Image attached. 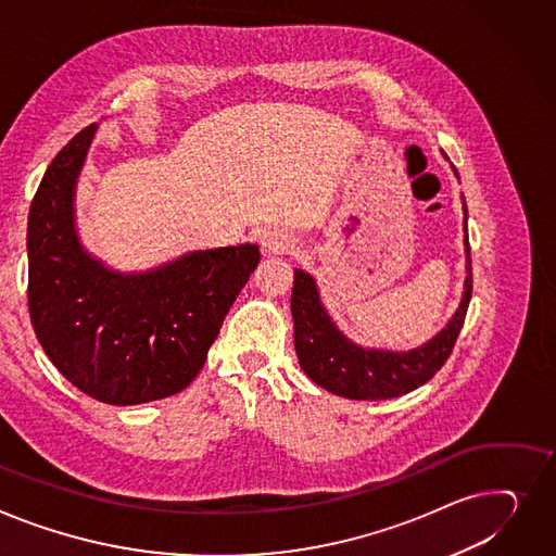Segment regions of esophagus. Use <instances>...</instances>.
<instances>
[{"instance_id":"esophagus-1","label":"esophagus","mask_w":556,"mask_h":556,"mask_svg":"<svg viewBox=\"0 0 556 556\" xmlns=\"http://www.w3.org/2000/svg\"><path fill=\"white\" fill-rule=\"evenodd\" d=\"M258 243H262V250L266 254H283V252H290L294 248V239L283 230L264 232L262 239H258Z\"/></svg>"}]
</instances>
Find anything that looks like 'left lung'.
Returning a JSON list of instances; mask_svg holds the SVG:
<instances>
[{
	"label": "left lung",
	"mask_w": 556,
	"mask_h": 556,
	"mask_svg": "<svg viewBox=\"0 0 556 556\" xmlns=\"http://www.w3.org/2000/svg\"><path fill=\"white\" fill-rule=\"evenodd\" d=\"M454 174L458 176L456 169ZM463 212L467 275L460 304L445 328L435 332L429 342L412 351L368 349L346 338L321 304L317 281L308 273L294 268L290 298L294 351H298V359L304 374L317 387L349 400H389L422 387L435 376V371H440V366L447 362L456 344L471 300V258L467 243L465 197Z\"/></svg>",
	"instance_id": "8db88e82"
}]
</instances>
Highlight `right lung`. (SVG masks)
<instances>
[{
	"mask_svg": "<svg viewBox=\"0 0 556 556\" xmlns=\"http://www.w3.org/2000/svg\"><path fill=\"white\" fill-rule=\"evenodd\" d=\"M98 125L49 165L28 212V313L58 371L89 397L129 406L169 397L203 368L258 245L192 250L174 262L121 273L80 241L78 176Z\"/></svg>",
	"mask_w": 556,
	"mask_h": 556,
	"instance_id": "right-lung-1",
	"label": "right lung"
}]
</instances>
